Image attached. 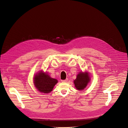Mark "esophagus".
Returning a JSON list of instances; mask_svg holds the SVG:
<instances>
[{"label": "esophagus", "instance_id": "esophagus-1", "mask_svg": "<svg viewBox=\"0 0 128 128\" xmlns=\"http://www.w3.org/2000/svg\"><path fill=\"white\" fill-rule=\"evenodd\" d=\"M68 81V79L66 78V79H65V80H62V82H67Z\"/></svg>", "mask_w": 128, "mask_h": 128}]
</instances>
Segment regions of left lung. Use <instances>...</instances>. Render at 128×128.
I'll return each mask as SVG.
<instances>
[{
    "label": "left lung",
    "instance_id": "1",
    "mask_svg": "<svg viewBox=\"0 0 128 128\" xmlns=\"http://www.w3.org/2000/svg\"><path fill=\"white\" fill-rule=\"evenodd\" d=\"M89 81L90 77L87 72L84 73L80 72L77 75L76 79L74 81V83L77 90H83L87 86Z\"/></svg>",
    "mask_w": 128,
    "mask_h": 128
}]
</instances>
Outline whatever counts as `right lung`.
<instances>
[{
    "instance_id": "obj_1",
    "label": "right lung",
    "mask_w": 128,
    "mask_h": 128,
    "mask_svg": "<svg viewBox=\"0 0 128 128\" xmlns=\"http://www.w3.org/2000/svg\"><path fill=\"white\" fill-rule=\"evenodd\" d=\"M58 80L51 78L47 73L40 72L34 77V84L38 91L43 93L52 91Z\"/></svg>"
}]
</instances>
